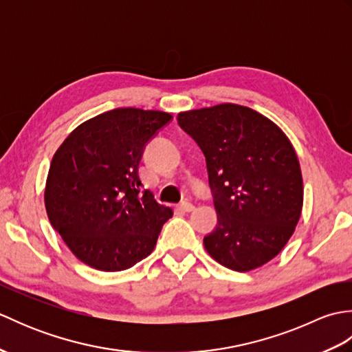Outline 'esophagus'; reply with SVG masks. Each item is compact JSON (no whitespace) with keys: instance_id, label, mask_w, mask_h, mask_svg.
Returning a JSON list of instances; mask_svg holds the SVG:
<instances>
[{"instance_id":"1","label":"esophagus","mask_w":352,"mask_h":352,"mask_svg":"<svg viewBox=\"0 0 352 352\" xmlns=\"http://www.w3.org/2000/svg\"><path fill=\"white\" fill-rule=\"evenodd\" d=\"M182 208V210H184V212H192L193 208H195V206H193L192 203H189V201H183V203L178 206Z\"/></svg>"}]
</instances>
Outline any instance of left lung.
<instances>
[{"label":"left lung","mask_w":352,"mask_h":352,"mask_svg":"<svg viewBox=\"0 0 352 352\" xmlns=\"http://www.w3.org/2000/svg\"><path fill=\"white\" fill-rule=\"evenodd\" d=\"M177 121L207 162L218 226L204 246L219 265L248 272L286 246L301 218L304 188L295 148L258 111L223 102L180 111Z\"/></svg>","instance_id":"8db88e82"}]
</instances>
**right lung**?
I'll return each instance as SVG.
<instances>
[{
  "mask_svg": "<svg viewBox=\"0 0 352 352\" xmlns=\"http://www.w3.org/2000/svg\"><path fill=\"white\" fill-rule=\"evenodd\" d=\"M160 110L119 107L80 124L51 160L45 208L74 256L104 272L129 269L153 252L170 207L140 192L146 142L170 121Z\"/></svg>",
  "mask_w": 352,
  "mask_h": 352,
  "instance_id": "add662e5",
  "label": "right lung"
}]
</instances>
